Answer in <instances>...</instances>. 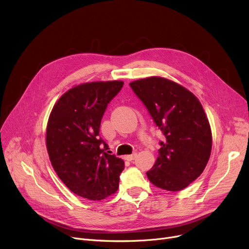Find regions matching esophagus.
<instances>
[{
	"label": "esophagus",
	"mask_w": 249,
	"mask_h": 249,
	"mask_svg": "<svg viewBox=\"0 0 249 249\" xmlns=\"http://www.w3.org/2000/svg\"><path fill=\"white\" fill-rule=\"evenodd\" d=\"M136 155H137V153H134V154H132V155H126V156H124V159L127 161H132L136 158Z\"/></svg>",
	"instance_id": "1"
}]
</instances>
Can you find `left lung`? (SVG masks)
I'll return each mask as SVG.
<instances>
[{
	"instance_id": "1",
	"label": "left lung",
	"mask_w": 249,
	"mask_h": 249,
	"mask_svg": "<svg viewBox=\"0 0 249 249\" xmlns=\"http://www.w3.org/2000/svg\"><path fill=\"white\" fill-rule=\"evenodd\" d=\"M129 86L165 137L148 178L165 191H181L203 173L211 155L212 133L203 106L192 92L164 78L141 79Z\"/></svg>"
}]
</instances>
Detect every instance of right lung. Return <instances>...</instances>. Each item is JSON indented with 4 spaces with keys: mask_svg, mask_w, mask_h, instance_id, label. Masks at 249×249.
I'll return each mask as SVG.
<instances>
[{
    "mask_svg": "<svg viewBox=\"0 0 249 249\" xmlns=\"http://www.w3.org/2000/svg\"><path fill=\"white\" fill-rule=\"evenodd\" d=\"M124 82H92L74 87L57 100L46 127V148L53 167L71 192L90 200L114 194L124 162L110 155L100 138L108 103Z\"/></svg>",
    "mask_w": 249,
    "mask_h": 249,
    "instance_id": "add662e5",
    "label": "right lung"
}]
</instances>
